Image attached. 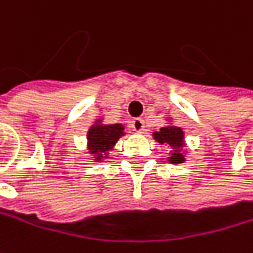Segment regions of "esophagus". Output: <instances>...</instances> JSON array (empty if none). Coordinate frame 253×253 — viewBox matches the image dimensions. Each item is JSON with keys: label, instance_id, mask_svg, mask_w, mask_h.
I'll return each instance as SVG.
<instances>
[{"label": "esophagus", "instance_id": "34e87169", "mask_svg": "<svg viewBox=\"0 0 253 253\" xmlns=\"http://www.w3.org/2000/svg\"><path fill=\"white\" fill-rule=\"evenodd\" d=\"M131 127H133V130H134V131L142 133V131H143V128H145V122H143L142 119H134V120L131 122Z\"/></svg>", "mask_w": 253, "mask_h": 253}]
</instances>
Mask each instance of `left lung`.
<instances>
[{
    "label": "left lung",
    "mask_w": 253,
    "mask_h": 253,
    "mask_svg": "<svg viewBox=\"0 0 253 253\" xmlns=\"http://www.w3.org/2000/svg\"><path fill=\"white\" fill-rule=\"evenodd\" d=\"M167 126L161 127L159 131H153L152 137L159 143V145H165L169 146L171 152L169 156L167 158V161L169 164H184L187 161L188 152L185 149L187 142H185V133L184 128L176 126L172 122V119H165Z\"/></svg>",
    "instance_id": "obj_1"
}]
</instances>
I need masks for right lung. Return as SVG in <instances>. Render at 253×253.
Masks as SVG:
<instances>
[{
  "label": "right lung",
  "instance_id": "obj_1",
  "mask_svg": "<svg viewBox=\"0 0 253 253\" xmlns=\"http://www.w3.org/2000/svg\"><path fill=\"white\" fill-rule=\"evenodd\" d=\"M126 127L122 123L105 125L103 117H98L86 131V152L92 162H104L120 137L126 136Z\"/></svg>",
  "mask_w": 253,
  "mask_h": 253
}]
</instances>
